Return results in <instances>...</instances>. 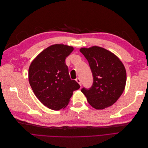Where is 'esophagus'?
<instances>
[{
    "label": "esophagus",
    "mask_w": 148,
    "mask_h": 148,
    "mask_svg": "<svg viewBox=\"0 0 148 148\" xmlns=\"http://www.w3.org/2000/svg\"><path fill=\"white\" fill-rule=\"evenodd\" d=\"M76 81H77V82L80 85V86H82V82H81V79H80L79 78H76Z\"/></svg>",
    "instance_id": "esophagus-1"
}]
</instances>
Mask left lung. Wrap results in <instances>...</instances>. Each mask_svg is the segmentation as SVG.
<instances>
[{
  "label": "left lung",
  "instance_id": "1",
  "mask_svg": "<svg viewBox=\"0 0 148 148\" xmlns=\"http://www.w3.org/2000/svg\"><path fill=\"white\" fill-rule=\"evenodd\" d=\"M79 51L88 61L93 77L92 86L82 89L88 102L96 109L113 105L126 84L127 73L122 62L114 53L101 47H83Z\"/></svg>",
  "mask_w": 148,
  "mask_h": 148
}]
</instances>
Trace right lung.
Returning <instances> with one entry per match:
<instances>
[{"label": "right lung", "instance_id": "1", "mask_svg": "<svg viewBox=\"0 0 148 148\" xmlns=\"http://www.w3.org/2000/svg\"><path fill=\"white\" fill-rule=\"evenodd\" d=\"M73 47L54 44L44 49L31 62L28 70L30 86L42 104L58 110L68 105L73 92L79 88L70 79L65 59Z\"/></svg>", "mask_w": 148, "mask_h": 148}]
</instances>
